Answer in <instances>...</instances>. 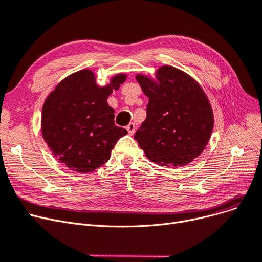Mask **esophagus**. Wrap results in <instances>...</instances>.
<instances>
[{
    "instance_id": "esophagus-1",
    "label": "esophagus",
    "mask_w": 262,
    "mask_h": 262,
    "mask_svg": "<svg viewBox=\"0 0 262 262\" xmlns=\"http://www.w3.org/2000/svg\"><path fill=\"white\" fill-rule=\"evenodd\" d=\"M126 130L128 132L129 135H134L136 132V125L135 123H129L127 126H126Z\"/></svg>"
}]
</instances>
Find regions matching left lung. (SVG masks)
I'll return each mask as SVG.
<instances>
[{
	"instance_id": "left-lung-1",
	"label": "left lung",
	"mask_w": 262,
	"mask_h": 262,
	"mask_svg": "<svg viewBox=\"0 0 262 262\" xmlns=\"http://www.w3.org/2000/svg\"><path fill=\"white\" fill-rule=\"evenodd\" d=\"M155 78L136 76L149 104L146 119L134 138L153 163L185 166L202 153L210 140L212 107L199 83L178 68L164 65Z\"/></svg>"
}]
</instances>
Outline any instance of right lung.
Here are the masks:
<instances>
[{
	"instance_id": "add662e5",
	"label": "right lung",
	"mask_w": 262,
	"mask_h": 262,
	"mask_svg": "<svg viewBox=\"0 0 262 262\" xmlns=\"http://www.w3.org/2000/svg\"><path fill=\"white\" fill-rule=\"evenodd\" d=\"M125 80L126 75L118 74L109 84L98 86L94 73L82 70L55 86L42 106L41 134L58 161L82 173L109 161L115 144L127 132L116 126L107 98Z\"/></svg>"
}]
</instances>
